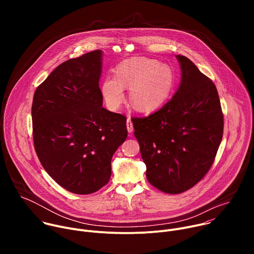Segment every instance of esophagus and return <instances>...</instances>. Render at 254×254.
I'll return each mask as SVG.
<instances>
[{"mask_svg": "<svg viewBox=\"0 0 254 254\" xmlns=\"http://www.w3.org/2000/svg\"><path fill=\"white\" fill-rule=\"evenodd\" d=\"M127 128L128 132H132V130H133V127H132L130 119H127Z\"/></svg>", "mask_w": 254, "mask_h": 254, "instance_id": "obj_1", "label": "esophagus"}]
</instances>
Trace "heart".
Returning a JSON list of instances; mask_svg holds the SVG:
<instances>
[{"instance_id": "b5f03b06", "label": "heart", "mask_w": 254, "mask_h": 254, "mask_svg": "<svg viewBox=\"0 0 254 254\" xmlns=\"http://www.w3.org/2000/svg\"><path fill=\"white\" fill-rule=\"evenodd\" d=\"M175 85L173 69L148 58L125 60L117 67V75H107L101 85V95L111 110H118L125 100V88L129 87V100L137 111L150 112L170 97Z\"/></svg>"}]
</instances>
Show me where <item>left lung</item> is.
Instances as JSON below:
<instances>
[{"instance_id":"8db88e82","label":"left lung","mask_w":254,"mask_h":254,"mask_svg":"<svg viewBox=\"0 0 254 254\" xmlns=\"http://www.w3.org/2000/svg\"><path fill=\"white\" fill-rule=\"evenodd\" d=\"M181 82L171 100L131 119L147 179L162 192L180 194L210 170L223 136V114L213 81L187 57L176 56Z\"/></svg>"}]
</instances>
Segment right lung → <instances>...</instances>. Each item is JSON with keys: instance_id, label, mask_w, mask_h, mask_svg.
<instances>
[{"instance_id": "right-lung-1", "label": "right lung", "mask_w": 254, "mask_h": 254, "mask_svg": "<svg viewBox=\"0 0 254 254\" xmlns=\"http://www.w3.org/2000/svg\"><path fill=\"white\" fill-rule=\"evenodd\" d=\"M101 67V50L69 59L33 97L36 154L57 184L79 195L108 183L112 158L127 136V118L102 107Z\"/></svg>"}]
</instances>
